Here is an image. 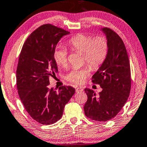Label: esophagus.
<instances>
[{
	"label": "esophagus",
	"mask_w": 147,
	"mask_h": 147,
	"mask_svg": "<svg viewBox=\"0 0 147 147\" xmlns=\"http://www.w3.org/2000/svg\"><path fill=\"white\" fill-rule=\"evenodd\" d=\"M82 90L83 88L81 87V86H76V91L78 92H78L82 91Z\"/></svg>",
	"instance_id": "1"
}]
</instances>
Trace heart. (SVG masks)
Instances as JSON below:
<instances>
[{
  "mask_svg": "<svg viewBox=\"0 0 147 147\" xmlns=\"http://www.w3.org/2000/svg\"><path fill=\"white\" fill-rule=\"evenodd\" d=\"M67 44L74 51L82 52L83 61L93 69H98L106 60L109 50V43L105 36H94L90 34H78L67 41ZM54 59L57 64L65 67L68 63V52L64 47L58 46L54 50ZM90 74L88 66L74 67L67 74L65 79L74 84H80Z\"/></svg>",
  "mask_w": 147,
  "mask_h": 147,
  "instance_id": "b5f03b06",
  "label": "heart"
}]
</instances>
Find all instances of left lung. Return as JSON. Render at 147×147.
Instances as JSON below:
<instances>
[{"label":"left lung","instance_id":"left-lung-1","mask_svg":"<svg viewBox=\"0 0 147 147\" xmlns=\"http://www.w3.org/2000/svg\"><path fill=\"white\" fill-rule=\"evenodd\" d=\"M106 34L109 50L106 60L92 77L93 84L102 90L96 95L86 88L88 99L84 106L85 115L96 121L113 119L125 104L131 90V71L127 52L121 38L109 28H102Z\"/></svg>","mask_w":147,"mask_h":147}]
</instances>
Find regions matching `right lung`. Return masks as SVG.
Wrapping results in <instances>:
<instances>
[{
  "label": "right lung",
  "instance_id": "obj_1",
  "mask_svg": "<svg viewBox=\"0 0 147 147\" xmlns=\"http://www.w3.org/2000/svg\"><path fill=\"white\" fill-rule=\"evenodd\" d=\"M69 32L51 24L41 25L28 36L20 54L16 70L19 97L28 115L43 125L57 122L75 93L72 86L57 91L49 88V78L58 72L53 53L63 36Z\"/></svg>",
  "mask_w": 147,
  "mask_h": 147
}]
</instances>
